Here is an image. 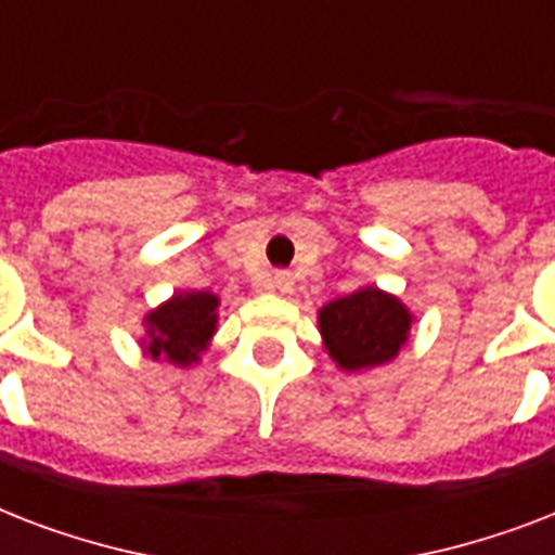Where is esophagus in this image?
I'll use <instances>...</instances> for the list:
<instances>
[{
    "instance_id": "esophagus-1",
    "label": "esophagus",
    "mask_w": 555,
    "mask_h": 555,
    "mask_svg": "<svg viewBox=\"0 0 555 555\" xmlns=\"http://www.w3.org/2000/svg\"><path fill=\"white\" fill-rule=\"evenodd\" d=\"M273 287H276L279 294H291L294 291V276L287 270H279L276 276H273Z\"/></svg>"
}]
</instances>
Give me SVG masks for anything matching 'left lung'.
Segmentation results:
<instances>
[{
    "instance_id": "1",
    "label": "left lung",
    "mask_w": 555,
    "mask_h": 555,
    "mask_svg": "<svg viewBox=\"0 0 555 555\" xmlns=\"http://www.w3.org/2000/svg\"><path fill=\"white\" fill-rule=\"evenodd\" d=\"M409 325V311L377 287L334 299L320 311L325 348L348 371L388 363L405 343Z\"/></svg>"
}]
</instances>
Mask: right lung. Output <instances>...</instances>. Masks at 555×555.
Here are the masks:
<instances>
[{"label":"right lung","instance_id":"add662e5","mask_svg":"<svg viewBox=\"0 0 555 555\" xmlns=\"http://www.w3.org/2000/svg\"><path fill=\"white\" fill-rule=\"evenodd\" d=\"M218 299L207 291L198 294H178L158 311L146 317L150 325V351L152 360L167 357L169 363L190 365L207 348L212 331H216Z\"/></svg>","mask_w":555,"mask_h":555}]
</instances>
